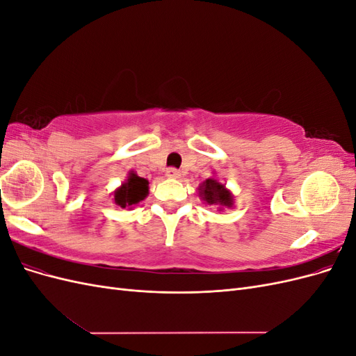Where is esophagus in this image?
<instances>
[{"mask_svg": "<svg viewBox=\"0 0 356 356\" xmlns=\"http://www.w3.org/2000/svg\"><path fill=\"white\" fill-rule=\"evenodd\" d=\"M166 177H168V178L177 179V178L181 177V172H179L178 169H175V168H169V169L166 170Z\"/></svg>", "mask_w": 356, "mask_h": 356, "instance_id": "esophagus-1", "label": "esophagus"}]
</instances>
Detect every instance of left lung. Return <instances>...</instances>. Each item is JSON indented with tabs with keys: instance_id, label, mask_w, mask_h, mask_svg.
<instances>
[{
	"instance_id": "obj_1",
	"label": "left lung",
	"mask_w": 356,
	"mask_h": 356,
	"mask_svg": "<svg viewBox=\"0 0 356 356\" xmlns=\"http://www.w3.org/2000/svg\"><path fill=\"white\" fill-rule=\"evenodd\" d=\"M199 195L209 207H220V209L233 207L232 193L215 178H208L202 182L199 186Z\"/></svg>"
}]
</instances>
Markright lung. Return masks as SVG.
<instances>
[{
    "label": "right lung",
    "instance_id": "1",
    "mask_svg": "<svg viewBox=\"0 0 356 356\" xmlns=\"http://www.w3.org/2000/svg\"><path fill=\"white\" fill-rule=\"evenodd\" d=\"M148 195V181L138 177L134 170L129 172L127 179L114 191V203L120 208H132Z\"/></svg>",
    "mask_w": 356,
    "mask_h": 356
}]
</instances>
